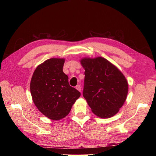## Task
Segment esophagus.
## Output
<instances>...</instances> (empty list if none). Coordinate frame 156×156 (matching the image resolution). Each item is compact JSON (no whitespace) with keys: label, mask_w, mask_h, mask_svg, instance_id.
Segmentation results:
<instances>
[{"label":"esophagus","mask_w":156,"mask_h":156,"mask_svg":"<svg viewBox=\"0 0 156 156\" xmlns=\"http://www.w3.org/2000/svg\"><path fill=\"white\" fill-rule=\"evenodd\" d=\"M76 89H77V90H78V91H81V87H80V85H77V86H76Z\"/></svg>","instance_id":"esophagus-1"}]
</instances>
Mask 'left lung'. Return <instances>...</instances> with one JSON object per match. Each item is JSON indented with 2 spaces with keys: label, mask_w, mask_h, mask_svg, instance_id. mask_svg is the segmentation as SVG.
<instances>
[{
  "label": "left lung",
  "mask_w": 156,
  "mask_h": 156,
  "mask_svg": "<svg viewBox=\"0 0 156 156\" xmlns=\"http://www.w3.org/2000/svg\"><path fill=\"white\" fill-rule=\"evenodd\" d=\"M83 97L92 112L101 118L117 113L127 98L128 83L122 73L104 58H84Z\"/></svg>",
  "instance_id": "1"
}]
</instances>
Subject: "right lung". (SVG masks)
Here are the masks:
<instances>
[{
    "label": "right lung",
    "mask_w": 156,
    "mask_h": 156,
    "mask_svg": "<svg viewBox=\"0 0 156 156\" xmlns=\"http://www.w3.org/2000/svg\"><path fill=\"white\" fill-rule=\"evenodd\" d=\"M65 59L51 58L39 65L33 74L30 90L38 110L51 120L66 117L80 92L70 87L63 72Z\"/></svg>",
    "instance_id": "right-lung-1"
}]
</instances>
